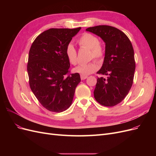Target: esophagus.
I'll use <instances>...</instances> for the list:
<instances>
[{"label": "esophagus", "mask_w": 156, "mask_h": 156, "mask_svg": "<svg viewBox=\"0 0 156 156\" xmlns=\"http://www.w3.org/2000/svg\"><path fill=\"white\" fill-rule=\"evenodd\" d=\"M87 77H88V76H87V75H81V80L86 79Z\"/></svg>", "instance_id": "obj_1"}]
</instances>
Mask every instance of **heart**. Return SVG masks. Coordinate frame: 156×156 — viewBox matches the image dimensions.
I'll list each match as a JSON object with an SVG mask.
<instances>
[{
  "mask_svg": "<svg viewBox=\"0 0 156 156\" xmlns=\"http://www.w3.org/2000/svg\"><path fill=\"white\" fill-rule=\"evenodd\" d=\"M77 44L81 48L90 49V58H95L100 61L105 56V49L102 44L99 41L98 37L91 33L84 32L79 37ZM65 54L68 62L72 65H75L77 63V53L73 45L69 44L65 50ZM98 69L96 63L94 61L88 63L81 64L74 69L75 72L83 75H88L94 73Z\"/></svg>",
  "mask_w": 156,
  "mask_h": 156,
  "instance_id": "heart-1",
  "label": "heart"
}]
</instances>
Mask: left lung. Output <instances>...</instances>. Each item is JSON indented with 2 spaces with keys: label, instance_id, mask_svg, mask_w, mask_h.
<instances>
[{
  "label": "left lung",
  "instance_id": "8db88e82",
  "mask_svg": "<svg viewBox=\"0 0 156 156\" xmlns=\"http://www.w3.org/2000/svg\"><path fill=\"white\" fill-rule=\"evenodd\" d=\"M87 31L100 36L105 43V54L98 77L94 95L101 105L112 107L120 103L129 93L133 82L135 61L133 46L124 33L108 25L89 27Z\"/></svg>",
  "mask_w": 156,
  "mask_h": 156
}]
</instances>
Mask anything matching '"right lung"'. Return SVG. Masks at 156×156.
<instances>
[{
    "instance_id": "right-lung-1",
    "label": "right lung",
    "mask_w": 156,
    "mask_h": 156,
    "mask_svg": "<svg viewBox=\"0 0 156 156\" xmlns=\"http://www.w3.org/2000/svg\"><path fill=\"white\" fill-rule=\"evenodd\" d=\"M81 29H50L37 36L30 47L27 64L29 85L41 105L49 111L60 112L69 108L81 82L78 73H70L65 54L66 46Z\"/></svg>"
}]
</instances>
